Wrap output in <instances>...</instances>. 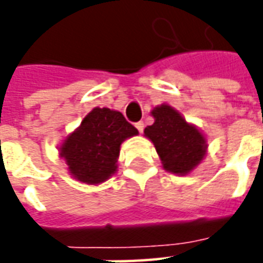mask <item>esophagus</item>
Segmentation results:
<instances>
[{
    "label": "esophagus",
    "instance_id": "1",
    "mask_svg": "<svg viewBox=\"0 0 263 263\" xmlns=\"http://www.w3.org/2000/svg\"><path fill=\"white\" fill-rule=\"evenodd\" d=\"M135 126H137V129L139 132H141V134H142L143 132V128H145V124H143L142 121H139V122H137V124H135Z\"/></svg>",
    "mask_w": 263,
    "mask_h": 263
}]
</instances>
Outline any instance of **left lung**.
<instances>
[{"mask_svg":"<svg viewBox=\"0 0 263 263\" xmlns=\"http://www.w3.org/2000/svg\"><path fill=\"white\" fill-rule=\"evenodd\" d=\"M151 114L155 122L143 134L155 145L163 169L183 176L190 173L205 156V137L167 104L155 107Z\"/></svg>","mask_w":263,"mask_h":263,"instance_id":"8db88e82","label":"left lung"}]
</instances>
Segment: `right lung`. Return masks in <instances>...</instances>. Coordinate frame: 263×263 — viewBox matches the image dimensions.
Segmentation results:
<instances>
[{
  "instance_id": "obj_1",
  "label": "right lung",
  "mask_w": 263,
  "mask_h": 263,
  "mask_svg": "<svg viewBox=\"0 0 263 263\" xmlns=\"http://www.w3.org/2000/svg\"><path fill=\"white\" fill-rule=\"evenodd\" d=\"M138 135V129L120 111L92 108L80 126L67 135L59 154L71 176L87 184H98L117 172L121 143Z\"/></svg>"
}]
</instances>
